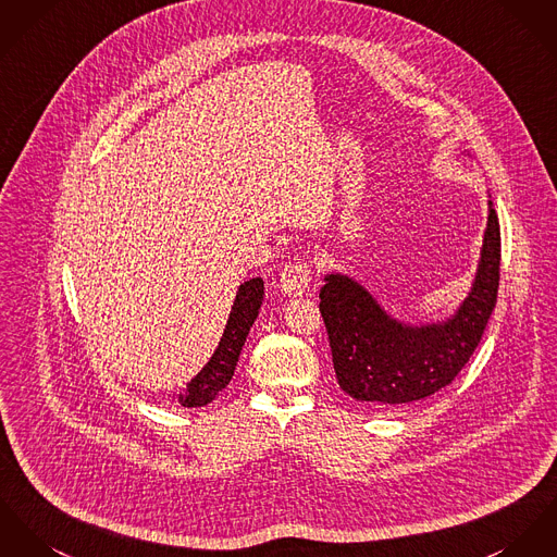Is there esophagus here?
Returning <instances> with one entry per match:
<instances>
[{
  "instance_id": "1",
  "label": "esophagus",
  "mask_w": 557,
  "mask_h": 557,
  "mask_svg": "<svg viewBox=\"0 0 557 557\" xmlns=\"http://www.w3.org/2000/svg\"><path fill=\"white\" fill-rule=\"evenodd\" d=\"M311 284V267L307 262L286 264L280 273V288L288 297H302Z\"/></svg>"
}]
</instances>
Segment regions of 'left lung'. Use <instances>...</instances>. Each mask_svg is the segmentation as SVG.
Segmentation results:
<instances>
[{"label": "left lung", "mask_w": 557, "mask_h": 557, "mask_svg": "<svg viewBox=\"0 0 557 557\" xmlns=\"http://www.w3.org/2000/svg\"><path fill=\"white\" fill-rule=\"evenodd\" d=\"M498 280L500 226L492 201L471 288L447 318L405 322L356 277L326 273L320 311L343 392L358 403L403 407L451 384L481 342L496 305Z\"/></svg>", "instance_id": "8db88e82"}]
</instances>
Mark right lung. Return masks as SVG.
Listing matches in <instances>:
<instances>
[{
	"label": "right lung",
	"instance_id": "right-lung-1",
	"mask_svg": "<svg viewBox=\"0 0 557 557\" xmlns=\"http://www.w3.org/2000/svg\"><path fill=\"white\" fill-rule=\"evenodd\" d=\"M264 299V282L262 277H252L237 288L233 300L224 333L218 342V347L206 367L186 384V389L180 392L177 403L182 407H203L210 405L215 396L228 385L242 347L258 318V309Z\"/></svg>",
	"mask_w": 557,
	"mask_h": 557
}]
</instances>
